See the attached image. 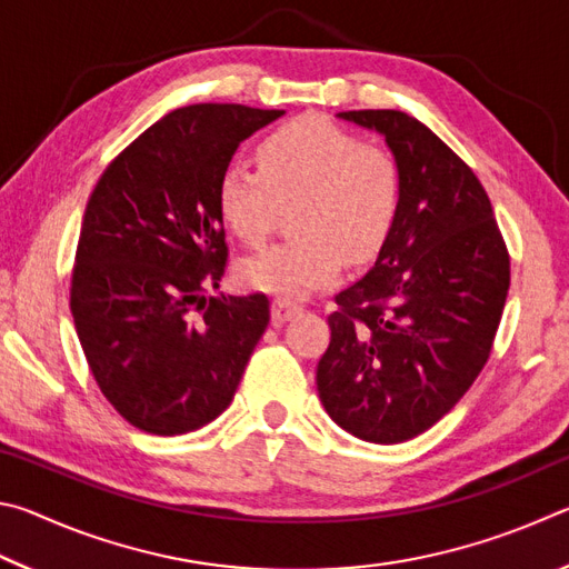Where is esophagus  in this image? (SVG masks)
Returning a JSON list of instances; mask_svg holds the SVG:
<instances>
[{"instance_id":"34e87169","label":"esophagus","mask_w":569,"mask_h":569,"mask_svg":"<svg viewBox=\"0 0 569 569\" xmlns=\"http://www.w3.org/2000/svg\"><path fill=\"white\" fill-rule=\"evenodd\" d=\"M298 311H301V306L291 301V298H276L273 306H271V316H273L276 323H283L288 319H293Z\"/></svg>"}]
</instances>
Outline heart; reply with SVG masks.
Returning a JSON list of instances; mask_svg holds the SVG:
<instances>
[{
    "label": "heart",
    "mask_w": 569,
    "mask_h": 569,
    "mask_svg": "<svg viewBox=\"0 0 569 569\" xmlns=\"http://www.w3.org/2000/svg\"><path fill=\"white\" fill-rule=\"evenodd\" d=\"M401 176L389 152L323 118L273 130L258 146V168L233 160L218 180L220 220L246 246L271 236L278 206H291L293 238L240 263L248 288L306 296L336 281L343 258L361 263L397 220Z\"/></svg>",
    "instance_id": "1"
}]
</instances>
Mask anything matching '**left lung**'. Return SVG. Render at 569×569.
Segmentation results:
<instances>
[{
	"label": "left lung",
	"mask_w": 569,
	"mask_h": 569,
	"mask_svg": "<svg viewBox=\"0 0 569 569\" xmlns=\"http://www.w3.org/2000/svg\"><path fill=\"white\" fill-rule=\"evenodd\" d=\"M339 118L383 134L401 200L377 263L336 296L316 387L349 435L399 445L435 427L485 369L509 253L479 178L427 124L399 110Z\"/></svg>",
	"instance_id": "1"
}]
</instances>
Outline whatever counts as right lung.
Returning <instances> with one entry per match:
<instances>
[{
    "label": "right lung",
    "instance_id": "obj_1",
    "mask_svg": "<svg viewBox=\"0 0 569 569\" xmlns=\"http://www.w3.org/2000/svg\"><path fill=\"white\" fill-rule=\"evenodd\" d=\"M283 110L188 104L132 140L94 186L70 308L84 359L124 421L176 437L228 409L261 341L263 293L206 296L226 273L218 180Z\"/></svg>",
    "mask_w": 569,
    "mask_h": 569
}]
</instances>
